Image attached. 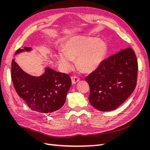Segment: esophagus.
Instances as JSON below:
<instances>
[{
    "instance_id": "1",
    "label": "esophagus",
    "mask_w": 150,
    "mask_h": 150,
    "mask_svg": "<svg viewBox=\"0 0 150 150\" xmlns=\"http://www.w3.org/2000/svg\"><path fill=\"white\" fill-rule=\"evenodd\" d=\"M71 80H72V84H76L78 82V81L80 80V79H79V78H78V76H72Z\"/></svg>"
}]
</instances>
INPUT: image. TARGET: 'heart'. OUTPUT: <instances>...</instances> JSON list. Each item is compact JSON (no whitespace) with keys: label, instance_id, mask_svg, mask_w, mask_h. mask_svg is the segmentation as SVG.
<instances>
[{"label":"heart","instance_id":"b5f03b06","mask_svg":"<svg viewBox=\"0 0 150 150\" xmlns=\"http://www.w3.org/2000/svg\"><path fill=\"white\" fill-rule=\"evenodd\" d=\"M65 52H60L57 59L65 69L72 66V59H76L78 66L85 72H92L101 64L106 51L103 40L93 38L76 36L65 44Z\"/></svg>","mask_w":150,"mask_h":150}]
</instances>
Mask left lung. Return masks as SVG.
Masks as SVG:
<instances>
[{"label":"left lung","instance_id":"8db88e82","mask_svg":"<svg viewBox=\"0 0 150 150\" xmlns=\"http://www.w3.org/2000/svg\"><path fill=\"white\" fill-rule=\"evenodd\" d=\"M138 67L137 56L131 47L103 61L86 78L90 88V104L101 111L120 106L136 88Z\"/></svg>","mask_w":150,"mask_h":150}]
</instances>
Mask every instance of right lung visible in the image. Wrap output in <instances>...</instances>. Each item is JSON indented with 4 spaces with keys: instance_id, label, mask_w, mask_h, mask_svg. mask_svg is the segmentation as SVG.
<instances>
[{
    "instance_id": "add662e5",
    "label": "right lung",
    "mask_w": 150,
    "mask_h": 150,
    "mask_svg": "<svg viewBox=\"0 0 150 150\" xmlns=\"http://www.w3.org/2000/svg\"><path fill=\"white\" fill-rule=\"evenodd\" d=\"M30 49L27 47L19 49L16 54ZM11 78L17 94L32 111L47 114L64 105L71 86L67 74L46 68L41 76H32L22 71L14 59L12 61Z\"/></svg>"
}]
</instances>
